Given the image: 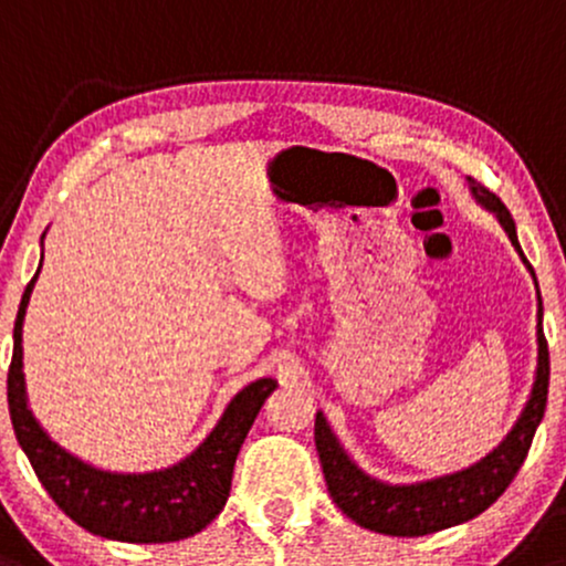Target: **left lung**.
I'll use <instances>...</instances> for the list:
<instances>
[{"label":"left lung","mask_w":566,"mask_h":566,"mask_svg":"<svg viewBox=\"0 0 566 566\" xmlns=\"http://www.w3.org/2000/svg\"><path fill=\"white\" fill-rule=\"evenodd\" d=\"M471 184V195L475 202L497 216L500 227H503L513 249L518 251L522 262L535 277V270L526 262L522 245L516 238V224L507 208L500 202L497 195H492L481 181L468 176ZM537 289V277H535ZM548 377H551V360H548V342L543 334V300H539L537 289V371L535 385H532V396L526 401L522 417H518L513 430L503 438L494 452H489L484 460L475 465L457 471L441 479L420 481V484H385V481L371 479V475L360 471L358 465L347 457L342 443L328 428L323 411L315 415V447L321 454L323 475H326L328 494L336 505L342 507L345 516H350L355 524L366 526V530L379 532V535L392 537H422L430 532L449 530L462 522L484 513L500 494L511 486L516 479L518 468L524 465L526 452L532 447V438L539 420L545 415V401H548Z\"/></svg>","instance_id":"left-lung-1"}]
</instances>
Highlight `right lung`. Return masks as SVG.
<instances>
[{"mask_svg":"<svg viewBox=\"0 0 566 566\" xmlns=\"http://www.w3.org/2000/svg\"><path fill=\"white\" fill-rule=\"evenodd\" d=\"M44 238V234H42ZM40 275V270H36ZM36 275L23 291L12 328L8 371L10 420L36 479L72 522L93 535L123 543H176L206 530L230 497L234 460L259 409L275 390L264 377L232 398L211 436L176 465L151 473H109L61 449L31 415L23 382V317Z\"/></svg>","mask_w":566,"mask_h":566,"instance_id":"right-lung-1","label":"right lung"}]
</instances>
